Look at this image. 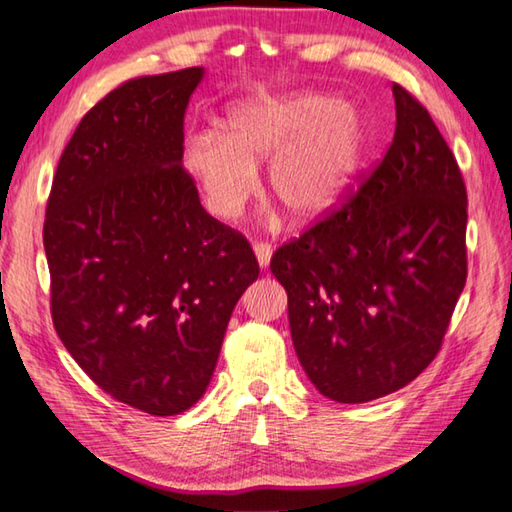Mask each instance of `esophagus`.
<instances>
[{"mask_svg": "<svg viewBox=\"0 0 512 512\" xmlns=\"http://www.w3.org/2000/svg\"><path fill=\"white\" fill-rule=\"evenodd\" d=\"M254 254L258 258V265L267 267L272 261V245H267V242H254Z\"/></svg>", "mask_w": 512, "mask_h": 512, "instance_id": "obj_1", "label": "esophagus"}]
</instances>
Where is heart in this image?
Instances as JSON below:
<instances>
[{
	"label": "heart",
	"mask_w": 512,
	"mask_h": 512,
	"mask_svg": "<svg viewBox=\"0 0 512 512\" xmlns=\"http://www.w3.org/2000/svg\"><path fill=\"white\" fill-rule=\"evenodd\" d=\"M373 146L360 107L335 96L301 92L236 103L218 128L186 139L184 166L222 220L245 211L258 191V170L271 159L274 200L294 222H315L342 202Z\"/></svg>",
	"instance_id": "heart-1"
}]
</instances>
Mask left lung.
Segmentation results:
<instances>
[{"mask_svg": "<svg viewBox=\"0 0 512 512\" xmlns=\"http://www.w3.org/2000/svg\"><path fill=\"white\" fill-rule=\"evenodd\" d=\"M393 98L387 155L270 263L303 371L346 405L389 396L432 364L468 276L459 164L425 107L400 85Z\"/></svg>", "mask_w": 512, "mask_h": 512, "instance_id": "8db88e82", "label": "left lung"}]
</instances>
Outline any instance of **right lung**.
I'll return each mask as SVG.
<instances>
[{
    "label": "right lung",
    "mask_w": 512,
    "mask_h": 512,
    "mask_svg": "<svg viewBox=\"0 0 512 512\" xmlns=\"http://www.w3.org/2000/svg\"><path fill=\"white\" fill-rule=\"evenodd\" d=\"M202 76H141L101 98L62 152L44 218L60 342L107 396L150 416L204 396L258 279L247 238L204 211L182 166Z\"/></svg>",
    "instance_id": "obj_1"
}]
</instances>
